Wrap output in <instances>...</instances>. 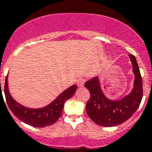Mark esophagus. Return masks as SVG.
Listing matches in <instances>:
<instances>
[{
    "mask_svg": "<svg viewBox=\"0 0 152 152\" xmlns=\"http://www.w3.org/2000/svg\"><path fill=\"white\" fill-rule=\"evenodd\" d=\"M85 82H86V80H85V79H84V78H83V77L80 78V79L78 80V82H77L78 86H80V87L83 86L84 83H85Z\"/></svg>",
    "mask_w": 152,
    "mask_h": 152,
    "instance_id": "34e87169",
    "label": "esophagus"
}]
</instances>
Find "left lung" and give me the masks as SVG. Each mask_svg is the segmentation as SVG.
I'll list each match as a JSON object with an SVG mask.
<instances>
[{
  "label": "left lung",
  "mask_w": 152,
  "mask_h": 152,
  "mask_svg": "<svg viewBox=\"0 0 152 152\" xmlns=\"http://www.w3.org/2000/svg\"><path fill=\"white\" fill-rule=\"evenodd\" d=\"M134 75L133 89L129 95L119 100H112L104 95L98 76L86 82L85 86L90 92L86 103V113L96 124L104 127L115 126L127 121L138 109L142 96V79L138 63L133 55H129Z\"/></svg>",
  "instance_id": "8db88e82"
}]
</instances>
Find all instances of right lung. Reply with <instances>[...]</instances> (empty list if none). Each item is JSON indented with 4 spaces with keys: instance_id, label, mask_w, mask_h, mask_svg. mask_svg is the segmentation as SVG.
Returning a JSON list of instances; mask_svg holds the SVG:
<instances>
[{
    "instance_id": "1",
    "label": "right lung",
    "mask_w": 152,
    "mask_h": 152,
    "mask_svg": "<svg viewBox=\"0 0 152 152\" xmlns=\"http://www.w3.org/2000/svg\"><path fill=\"white\" fill-rule=\"evenodd\" d=\"M76 89V85H72L63 91L47 106L39 109H30L20 105L13 99L9 92L7 76L5 79L4 94L9 109L20 121L34 127H46L55 123L61 116L65 102L73 96Z\"/></svg>"
}]
</instances>
